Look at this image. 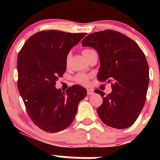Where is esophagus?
I'll return each instance as SVG.
<instances>
[{
  "label": "esophagus",
  "instance_id": "obj_1",
  "mask_svg": "<svg viewBox=\"0 0 160 160\" xmlns=\"http://www.w3.org/2000/svg\"><path fill=\"white\" fill-rule=\"evenodd\" d=\"M93 94H94V91H93L92 89H87V95H93Z\"/></svg>",
  "mask_w": 160,
  "mask_h": 160
}]
</instances>
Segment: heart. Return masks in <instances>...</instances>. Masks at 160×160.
<instances>
[{"instance_id":"b5f03b06","label":"heart","mask_w":160,"mask_h":160,"mask_svg":"<svg viewBox=\"0 0 160 160\" xmlns=\"http://www.w3.org/2000/svg\"><path fill=\"white\" fill-rule=\"evenodd\" d=\"M91 51H92V49H84V50H82V54H83V56H86V55H87L88 53L90 52ZM70 58H71V54H68L67 56V58H66V62H67V63H68L69 62ZM88 80H89V76H88L87 74H83V73H80V74H78L76 77H75V80H76L78 82H80V83H82V84L87 83Z\"/></svg>"}]
</instances>
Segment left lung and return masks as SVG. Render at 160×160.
Wrapping results in <instances>:
<instances>
[{
  "instance_id": "left-lung-1",
  "label": "left lung",
  "mask_w": 160,
  "mask_h": 160,
  "mask_svg": "<svg viewBox=\"0 0 160 160\" xmlns=\"http://www.w3.org/2000/svg\"><path fill=\"white\" fill-rule=\"evenodd\" d=\"M82 46L98 52V80L113 82L110 94L95 91L103 98L97 108L101 120L113 128H128L142 111L149 85V67L144 52L134 40L113 30L89 34Z\"/></svg>"
}]
</instances>
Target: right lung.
<instances>
[{
  "instance_id": "right-lung-1",
  "label": "right lung",
  "mask_w": 160,
  "mask_h": 160,
  "mask_svg": "<svg viewBox=\"0 0 160 160\" xmlns=\"http://www.w3.org/2000/svg\"><path fill=\"white\" fill-rule=\"evenodd\" d=\"M86 33L49 30L28 38L18 55V89L28 114L40 128L58 132L72 123L86 89L74 85L62 92L56 82L66 71L71 49Z\"/></svg>"
}]
</instances>
